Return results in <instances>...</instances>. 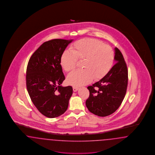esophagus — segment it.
<instances>
[{
    "label": "esophagus",
    "instance_id": "esophagus-1",
    "mask_svg": "<svg viewBox=\"0 0 155 155\" xmlns=\"http://www.w3.org/2000/svg\"><path fill=\"white\" fill-rule=\"evenodd\" d=\"M73 91H74V92H77V91H78V87H73Z\"/></svg>",
    "mask_w": 155,
    "mask_h": 155
}]
</instances>
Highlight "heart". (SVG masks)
<instances>
[{
	"label": "heart",
	"mask_w": 155,
	"mask_h": 155,
	"mask_svg": "<svg viewBox=\"0 0 155 155\" xmlns=\"http://www.w3.org/2000/svg\"><path fill=\"white\" fill-rule=\"evenodd\" d=\"M70 50L62 53L61 64L68 73L77 67L78 61H82L83 69L71 73L67 78L68 84L75 87L87 85L93 78L96 81L102 79L111 70L114 62L113 49L97 39H81L71 45Z\"/></svg>",
	"instance_id": "heart-1"
}]
</instances>
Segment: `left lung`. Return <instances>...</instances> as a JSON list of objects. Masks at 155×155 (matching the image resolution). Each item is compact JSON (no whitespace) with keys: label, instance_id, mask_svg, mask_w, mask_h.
Segmentation results:
<instances>
[{"label":"left lung","instance_id":"8db88e82","mask_svg":"<svg viewBox=\"0 0 155 155\" xmlns=\"http://www.w3.org/2000/svg\"><path fill=\"white\" fill-rule=\"evenodd\" d=\"M117 62L109 73L92 86L87 87L89 97L86 101L88 110L99 117L113 114L122 104L126 93L128 70L121 52L115 48Z\"/></svg>","mask_w":155,"mask_h":155}]
</instances>
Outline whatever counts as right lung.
Listing matches in <instances>:
<instances>
[{
  "label": "right lung",
  "mask_w": 155,
  "mask_h": 155,
  "mask_svg": "<svg viewBox=\"0 0 155 155\" xmlns=\"http://www.w3.org/2000/svg\"><path fill=\"white\" fill-rule=\"evenodd\" d=\"M72 41L54 39L44 42L33 54L27 66L28 92L33 104L47 118L64 114L73 94L71 86L61 85L65 80L61 57Z\"/></svg>",
  "instance_id": "1"
}]
</instances>
